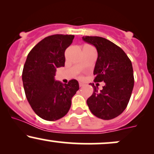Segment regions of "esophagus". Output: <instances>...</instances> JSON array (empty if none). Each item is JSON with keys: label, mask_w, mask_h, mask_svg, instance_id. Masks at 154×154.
Instances as JSON below:
<instances>
[{"label": "esophagus", "mask_w": 154, "mask_h": 154, "mask_svg": "<svg viewBox=\"0 0 154 154\" xmlns=\"http://www.w3.org/2000/svg\"><path fill=\"white\" fill-rule=\"evenodd\" d=\"M79 87H82V86H84V84H83L82 82H79Z\"/></svg>", "instance_id": "34e87169"}]
</instances>
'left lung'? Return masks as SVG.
<instances>
[{"label":"left lung","instance_id":"left-lung-1","mask_svg":"<svg viewBox=\"0 0 154 154\" xmlns=\"http://www.w3.org/2000/svg\"><path fill=\"white\" fill-rule=\"evenodd\" d=\"M82 40L96 48L98 59L93 75L94 81L103 82L101 91L94 84L93 95L87 100L92 114L109 120L125 111L134 87L132 62L121 48L107 39L97 36L82 37Z\"/></svg>","mask_w":154,"mask_h":154}]
</instances>
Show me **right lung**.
<instances>
[{
    "label": "right lung",
    "instance_id": "obj_1",
    "mask_svg": "<svg viewBox=\"0 0 154 154\" xmlns=\"http://www.w3.org/2000/svg\"><path fill=\"white\" fill-rule=\"evenodd\" d=\"M75 35H54L40 41L30 51L24 65L22 81L29 103L37 115L47 121H56L68 113L79 83L68 84L55 80L56 69L64 66L66 49Z\"/></svg>",
    "mask_w": 154,
    "mask_h": 154
}]
</instances>
